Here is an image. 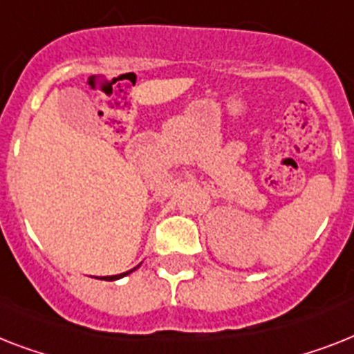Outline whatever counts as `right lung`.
<instances>
[{
	"instance_id": "obj_1",
	"label": "right lung",
	"mask_w": 354,
	"mask_h": 354,
	"mask_svg": "<svg viewBox=\"0 0 354 354\" xmlns=\"http://www.w3.org/2000/svg\"><path fill=\"white\" fill-rule=\"evenodd\" d=\"M132 271H134V269H131V271H127V272H122V274H116V277H105L103 280H118V278L125 277V274H129V272H132Z\"/></svg>"
}]
</instances>
